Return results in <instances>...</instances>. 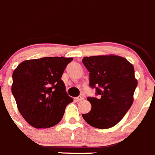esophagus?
Listing matches in <instances>:
<instances>
[{"mask_svg": "<svg viewBox=\"0 0 155 155\" xmlns=\"http://www.w3.org/2000/svg\"><path fill=\"white\" fill-rule=\"evenodd\" d=\"M83 99H84V98H83V97L82 96H79L75 98V100H76V101H83Z\"/></svg>", "mask_w": 155, "mask_h": 155, "instance_id": "1", "label": "esophagus"}]
</instances>
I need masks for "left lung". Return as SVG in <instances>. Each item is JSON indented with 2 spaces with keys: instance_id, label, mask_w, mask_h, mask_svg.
<instances>
[{
  "instance_id": "8db88e82",
  "label": "left lung",
  "mask_w": 155,
  "mask_h": 155,
  "mask_svg": "<svg viewBox=\"0 0 155 155\" xmlns=\"http://www.w3.org/2000/svg\"><path fill=\"white\" fill-rule=\"evenodd\" d=\"M90 72V86L99 97H88L91 110L84 120L97 129H108L121 121L134 102L137 86L134 67L125 58L115 54L84 57Z\"/></svg>"
}]
</instances>
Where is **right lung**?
<instances>
[{"label": "right lung", "instance_id": "obj_1", "mask_svg": "<svg viewBox=\"0 0 155 155\" xmlns=\"http://www.w3.org/2000/svg\"><path fill=\"white\" fill-rule=\"evenodd\" d=\"M72 58L45 57L20 63L12 74V92L21 116L33 127L57 125L72 102L61 79Z\"/></svg>", "mask_w": 155, "mask_h": 155}]
</instances>
